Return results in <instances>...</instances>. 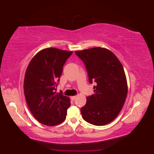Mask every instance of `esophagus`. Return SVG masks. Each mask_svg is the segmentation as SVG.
<instances>
[{"label": "esophagus", "mask_w": 154, "mask_h": 154, "mask_svg": "<svg viewBox=\"0 0 154 154\" xmlns=\"http://www.w3.org/2000/svg\"><path fill=\"white\" fill-rule=\"evenodd\" d=\"M76 98H77V96H72L71 97V99L72 100H75Z\"/></svg>", "instance_id": "34e87169"}]
</instances>
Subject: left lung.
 <instances>
[{
    "label": "left lung",
    "instance_id": "left-lung-1",
    "mask_svg": "<svg viewBox=\"0 0 154 154\" xmlns=\"http://www.w3.org/2000/svg\"><path fill=\"white\" fill-rule=\"evenodd\" d=\"M82 60L91 83L95 82V94L87 97L81 108L82 118L88 123L101 126L111 122L122 109L128 95V82L117 57L105 48L75 51Z\"/></svg>",
    "mask_w": 154,
    "mask_h": 154
}]
</instances>
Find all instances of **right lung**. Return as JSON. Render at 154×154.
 <instances>
[{"mask_svg":"<svg viewBox=\"0 0 154 154\" xmlns=\"http://www.w3.org/2000/svg\"><path fill=\"white\" fill-rule=\"evenodd\" d=\"M72 51L56 48L40 51L26 68L24 93L28 107L40 123L56 126L66 119L70 98L55 90L63 71V66Z\"/></svg>","mask_w":154,"mask_h":154,"instance_id":"add662e5","label":"right lung"}]
</instances>
